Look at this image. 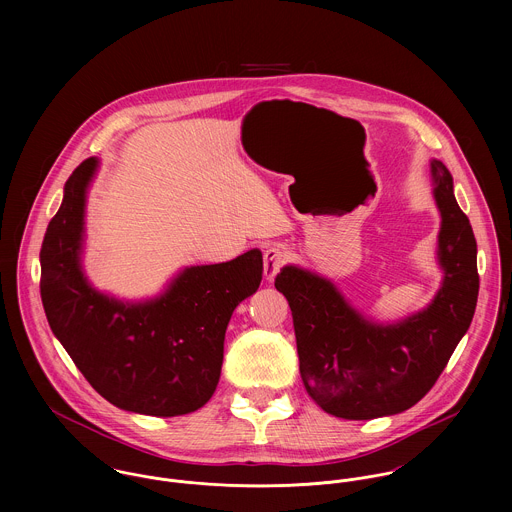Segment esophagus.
<instances>
[{"label":"esophagus","mask_w":512,"mask_h":512,"mask_svg":"<svg viewBox=\"0 0 512 512\" xmlns=\"http://www.w3.org/2000/svg\"><path fill=\"white\" fill-rule=\"evenodd\" d=\"M286 260H288V252L280 246H270L264 252V278L268 284H272L276 280V276L282 270V266L286 264Z\"/></svg>","instance_id":"34e87169"}]
</instances>
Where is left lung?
Returning a JSON list of instances; mask_svg holds the SVG:
<instances>
[{"mask_svg":"<svg viewBox=\"0 0 512 512\" xmlns=\"http://www.w3.org/2000/svg\"><path fill=\"white\" fill-rule=\"evenodd\" d=\"M438 205L441 288L428 307L396 323H376L339 288L288 264L276 276L293 315L299 372L315 404L345 420L400 414L420 402L467 333L479 293L477 242L453 195V177L432 159Z\"/></svg>","mask_w":512,"mask_h":512,"instance_id":"1","label":"left lung"}]
</instances>
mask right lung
<instances>
[{
	"instance_id": "right-lung-1",
	"label": "right lung",
	"mask_w": 512,
	"mask_h": 512,
	"mask_svg": "<svg viewBox=\"0 0 512 512\" xmlns=\"http://www.w3.org/2000/svg\"><path fill=\"white\" fill-rule=\"evenodd\" d=\"M98 159L82 161L41 246L47 321L90 386L110 404L146 416H183L217 390L224 333L262 282V252L181 270L144 301L98 292L82 270L86 193Z\"/></svg>"
}]
</instances>
